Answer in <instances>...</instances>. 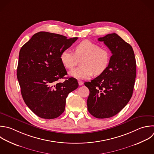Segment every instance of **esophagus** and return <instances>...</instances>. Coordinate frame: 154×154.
I'll return each instance as SVG.
<instances>
[{"label":"esophagus","instance_id":"1","mask_svg":"<svg viewBox=\"0 0 154 154\" xmlns=\"http://www.w3.org/2000/svg\"><path fill=\"white\" fill-rule=\"evenodd\" d=\"M78 84H79V85H82L84 84V82H83L82 81L79 80V81H78Z\"/></svg>","mask_w":154,"mask_h":154}]
</instances>
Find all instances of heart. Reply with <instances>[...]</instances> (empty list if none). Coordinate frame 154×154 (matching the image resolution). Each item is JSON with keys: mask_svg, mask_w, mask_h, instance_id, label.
Returning a JSON list of instances; mask_svg holds the SVG:
<instances>
[{"mask_svg": "<svg viewBox=\"0 0 154 154\" xmlns=\"http://www.w3.org/2000/svg\"><path fill=\"white\" fill-rule=\"evenodd\" d=\"M110 58L109 51L88 40L80 42L75 47L74 53L69 49L62 51L60 59L63 64L68 69L76 66L78 61L81 67L72 70L69 75L77 79H86L93 73L99 75L107 68Z\"/></svg>", "mask_w": 154, "mask_h": 154, "instance_id": "1", "label": "heart"}]
</instances>
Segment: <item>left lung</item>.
I'll return each mask as SVG.
<instances>
[{
	"label": "left lung",
	"instance_id": "left-lung-1",
	"mask_svg": "<svg viewBox=\"0 0 154 154\" xmlns=\"http://www.w3.org/2000/svg\"><path fill=\"white\" fill-rule=\"evenodd\" d=\"M98 40L109 48L112 56L106 69L84 84L90 90L88 111L96 118L105 119L117 114L131 99L136 77V61L132 46L116 33Z\"/></svg>",
	"mask_w": 154,
	"mask_h": 154
}]
</instances>
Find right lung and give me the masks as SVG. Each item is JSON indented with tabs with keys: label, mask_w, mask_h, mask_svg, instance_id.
Returning a JSON list of instances; mask_svg holds the SVG:
<instances>
[{
	"label": "right lung",
	"mask_w": 154,
	"mask_h": 154,
	"mask_svg": "<svg viewBox=\"0 0 154 154\" xmlns=\"http://www.w3.org/2000/svg\"><path fill=\"white\" fill-rule=\"evenodd\" d=\"M77 39L39 32L20 51L17 76L21 93L29 108L41 118L59 117L64 111L69 93L79 86L73 78L59 82L67 75L60 59L61 53Z\"/></svg>",
	"instance_id": "1"
}]
</instances>
